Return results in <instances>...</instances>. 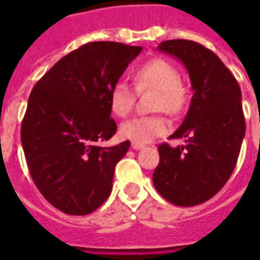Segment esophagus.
Segmentation results:
<instances>
[{"mask_svg": "<svg viewBox=\"0 0 260 260\" xmlns=\"http://www.w3.org/2000/svg\"><path fill=\"white\" fill-rule=\"evenodd\" d=\"M131 147H132L134 150H142V148H144V147H146V144H143V143H138V142H132Z\"/></svg>", "mask_w": 260, "mask_h": 260, "instance_id": "obj_1", "label": "esophagus"}]
</instances>
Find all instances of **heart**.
<instances>
[{"mask_svg":"<svg viewBox=\"0 0 260 260\" xmlns=\"http://www.w3.org/2000/svg\"><path fill=\"white\" fill-rule=\"evenodd\" d=\"M136 89L156 90L155 109L167 113H179L186 104V90L181 83V74L173 63L165 59H151L135 71ZM136 91L124 81L114 83L109 93L110 108L120 117H124L134 109ZM170 124L163 116H138L122 122L120 134L124 138L138 143L151 142L169 131Z\"/></svg>","mask_w":260,"mask_h":260,"instance_id":"b5f03b06","label":"heart"}]
</instances>
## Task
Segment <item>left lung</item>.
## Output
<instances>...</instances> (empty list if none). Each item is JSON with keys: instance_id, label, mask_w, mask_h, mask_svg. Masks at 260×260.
I'll list each match as a JSON object with an SVG mask.
<instances>
[{"instance_id": "8db88e82", "label": "left lung", "mask_w": 260, "mask_h": 260, "mask_svg": "<svg viewBox=\"0 0 260 260\" xmlns=\"http://www.w3.org/2000/svg\"><path fill=\"white\" fill-rule=\"evenodd\" d=\"M158 50L183 63L193 97L185 120L170 136L185 139V144L158 147L152 181L169 202L194 206L218 193L234 173L246 135L242 91L217 55L198 43L166 40Z\"/></svg>"}]
</instances>
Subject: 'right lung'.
Here are the masks:
<instances>
[{
    "label": "right lung",
    "instance_id": "add662e5",
    "mask_svg": "<svg viewBox=\"0 0 260 260\" xmlns=\"http://www.w3.org/2000/svg\"><path fill=\"white\" fill-rule=\"evenodd\" d=\"M143 47L93 42L63 56L30 91L21 144L35 185L56 209L83 216L112 191L131 143L104 147L117 131L109 93Z\"/></svg>",
    "mask_w": 260,
    "mask_h": 260
}]
</instances>
